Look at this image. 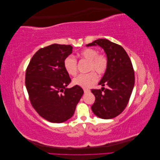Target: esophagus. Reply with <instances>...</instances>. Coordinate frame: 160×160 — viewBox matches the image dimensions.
<instances>
[{
    "label": "esophagus",
    "mask_w": 160,
    "mask_h": 160,
    "mask_svg": "<svg viewBox=\"0 0 160 160\" xmlns=\"http://www.w3.org/2000/svg\"><path fill=\"white\" fill-rule=\"evenodd\" d=\"M83 91H84V92H85V93H89V92H90V89H84Z\"/></svg>",
    "instance_id": "obj_1"
}]
</instances>
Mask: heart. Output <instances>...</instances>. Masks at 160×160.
<instances>
[{
  "instance_id": "heart-1",
  "label": "heart",
  "mask_w": 160,
  "mask_h": 160,
  "mask_svg": "<svg viewBox=\"0 0 160 160\" xmlns=\"http://www.w3.org/2000/svg\"><path fill=\"white\" fill-rule=\"evenodd\" d=\"M82 59L89 62L88 71H95L99 75H103L107 70L108 59L103 54H98V51L92 48H87L79 52ZM64 68L70 75H75L77 70V61L74 57L69 55L64 60ZM98 81V76L95 72L88 74H81L73 79L72 83L83 88H88Z\"/></svg>"
}]
</instances>
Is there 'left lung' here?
<instances>
[{
  "instance_id": "1",
  "label": "left lung",
  "mask_w": 160,
  "mask_h": 160,
  "mask_svg": "<svg viewBox=\"0 0 160 160\" xmlns=\"http://www.w3.org/2000/svg\"><path fill=\"white\" fill-rule=\"evenodd\" d=\"M86 46L101 47L108 59L107 70L98 83L102 87L106 84L108 88L91 89L95 97L91 109L99 118H114L126 108L132 93L135 83L132 63L122 46L108 39L99 38Z\"/></svg>"
}]
</instances>
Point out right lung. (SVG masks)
Returning a JSON list of instances; mask_svg holds the SVG:
<instances>
[{
	"label": "right lung",
	"instance_id": "add662e5",
	"mask_svg": "<svg viewBox=\"0 0 160 160\" xmlns=\"http://www.w3.org/2000/svg\"><path fill=\"white\" fill-rule=\"evenodd\" d=\"M71 45L52 44L33 55L25 75V85L32 107L51 123H62L74 114L84 91L75 85L67 88L71 79L64 60L72 53Z\"/></svg>",
	"mask_w": 160,
	"mask_h": 160
}]
</instances>
